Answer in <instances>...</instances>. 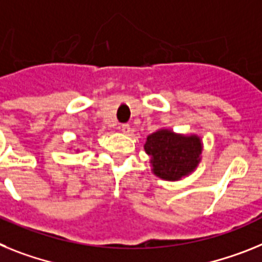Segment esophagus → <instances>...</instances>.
Returning <instances> with one entry per match:
<instances>
[{
	"label": "esophagus",
	"instance_id": "34e87169",
	"mask_svg": "<svg viewBox=\"0 0 262 262\" xmlns=\"http://www.w3.org/2000/svg\"><path fill=\"white\" fill-rule=\"evenodd\" d=\"M121 132L124 134H129V133H130V125H129V124L121 125Z\"/></svg>",
	"mask_w": 262,
	"mask_h": 262
}]
</instances>
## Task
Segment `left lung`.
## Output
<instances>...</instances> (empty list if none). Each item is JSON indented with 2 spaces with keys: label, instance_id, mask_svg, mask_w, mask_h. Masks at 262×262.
I'll return each instance as SVG.
<instances>
[{
  "label": "left lung",
  "instance_id": "8db88e82",
  "mask_svg": "<svg viewBox=\"0 0 262 262\" xmlns=\"http://www.w3.org/2000/svg\"><path fill=\"white\" fill-rule=\"evenodd\" d=\"M151 171L163 181H181L199 165L203 144L196 134H179L159 129L149 134L144 146Z\"/></svg>",
  "mask_w": 262,
  "mask_h": 262
}]
</instances>
